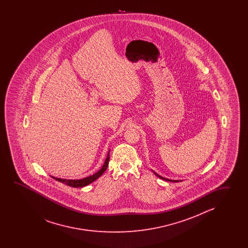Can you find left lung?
Here are the masks:
<instances>
[{"mask_svg": "<svg viewBox=\"0 0 248 248\" xmlns=\"http://www.w3.org/2000/svg\"><path fill=\"white\" fill-rule=\"evenodd\" d=\"M153 173H154V174H156V175H157V176H158V177H159V178H160V179H163V180H165V181H169V182H174V183H177V182H179V181H178V180L167 179V178H164V177H162V176H160V175H158V174H156V173H155V172H153Z\"/></svg>", "mask_w": 248, "mask_h": 248, "instance_id": "1", "label": "left lung"}]
</instances>
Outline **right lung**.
Segmentation results:
<instances>
[{"label": "right lung", "instance_id": "right-lung-1", "mask_svg": "<svg viewBox=\"0 0 248 248\" xmlns=\"http://www.w3.org/2000/svg\"><path fill=\"white\" fill-rule=\"evenodd\" d=\"M109 155H110V151L108 152L107 158H106V161H105V163H104V166L102 167V169H101L99 171H97L95 174H92V175H90L89 177H86V178H83V179L79 180H66L57 178V177H53V176H51V177L55 178V179L58 181V182L63 183L64 185L71 186V187H74V188L84 187V186H87V185H90L91 183H93L95 180L97 179L98 177H100L101 175L105 173V171H106V169H107V167H108L109 159H110V156H109Z\"/></svg>", "mask_w": 248, "mask_h": 248}]
</instances>
